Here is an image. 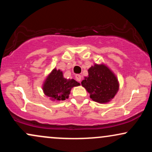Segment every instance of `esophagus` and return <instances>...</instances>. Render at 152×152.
<instances>
[{"mask_svg": "<svg viewBox=\"0 0 152 152\" xmlns=\"http://www.w3.org/2000/svg\"><path fill=\"white\" fill-rule=\"evenodd\" d=\"M75 77H76V79L78 81H81V75H80V74H76Z\"/></svg>", "mask_w": 152, "mask_h": 152, "instance_id": "1", "label": "esophagus"}]
</instances>
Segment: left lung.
<instances>
[{
  "label": "left lung",
  "instance_id": "left-lung-1",
  "mask_svg": "<svg viewBox=\"0 0 152 152\" xmlns=\"http://www.w3.org/2000/svg\"><path fill=\"white\" fill-rule=\"evenodd\" d=\"M88 76L81 81V85L90 94L91 99L99 103H107L114 98L118 89L116 76L104 65L91 66Z\"/></svg>",
  "mask_w": 152,
  "mask_h": 152
}]
</instances>
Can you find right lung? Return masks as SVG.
Segmentation results:
<instances>
[{"label": "right lung", "mask_w": 152, "mask_h": 152, "mask_svg": "<svg viewBox=\"0 0 152 152\" xmlns=\"http://www.w3.org/2000/svg\"><path fill=\"white\" fill-rule=\"evenodd\" d=\"M79 84L74 79L67 80L64 78L60 70L53 69L43 85L45 94L53 100L64 101L68 99L71 88Z\"/></svg>", "instance_id": "obj_1"}]
</instances>
